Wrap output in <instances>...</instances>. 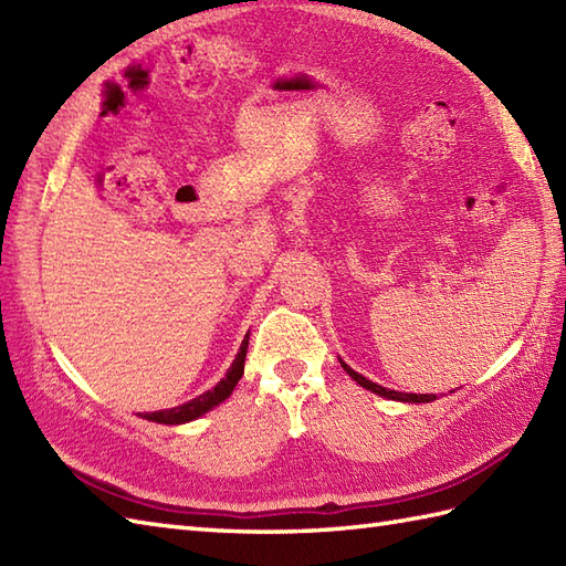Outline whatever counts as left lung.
Instances as JSON below:
<instances>
[{
  "label": "left lung",
  "mask_w": 566,
  "mask_h": 566,
  "mask_svg": "<svg viewBox=\"0 0 566 566\" xmlns=\"http://www.w3.org/2000/svg\"><path fill=\"white\" fill-rule=\"evenodd\" d=\"M340 365H343V369L347 371V375H350L359 387H365L367 391H371V394H377V396H384V399H391V401H403V403H428V401H436L438 396L436 394H403V391H394V389H384V387H379V384H375V381H369L367 377H363V375H357V371L353 369V367H347L343 359H340Z\"/></svg>",
  "instance_id": "left-lung-1"
}]
</instances>
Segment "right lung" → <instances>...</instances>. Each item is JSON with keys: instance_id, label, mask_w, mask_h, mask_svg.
I'll return each instance as SVG.
<instances>
[{"instance_id": "right-lung-1", "label": "right lung", "mask_w": 566, "mask_h": 566, "mask_svg": "<svg viewBox=\"0 0 566 566\" xmlns=\"http://www.w3.org/2000/svg\"><path fill=\"white\" fill-rule=\"evenodd\" d=\"M250 335V333H248ZM248 335L245 340L240 343V350L233 359L231 369L226 371V377L216 384L213 389L203 391L197 399H191L182 406H175V408H167V411H155V413H143L140 418L153 420V423H163V426H179V423H189V420H197L199 416L209 413L211 408H216L219 403H223L228 396L233 394L235 384L243 377V369H245V355H248Z\"/></svg>"}]
</instances>
